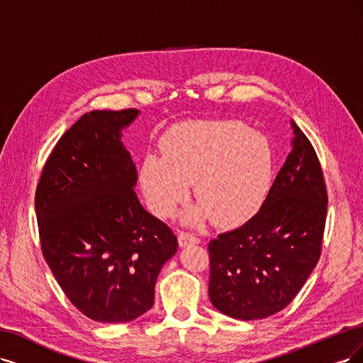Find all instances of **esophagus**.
<instances>
[{"mask_svg":"<svg viewBox=\"0 0 363 363\" xmlns=\"http://www.w3.org/2000/svg\"><path fill=\"white\" fill-rule=\"evenodd\" d=\"M178 242H179V247L184 248L186 245H191V244H199L200 239L197 236H194L193 233H189V232H181L179 236H178Z\"/></svg>","mask_w":363,"mask_h":363,"instance_id":"esophagus-1","label":"esophagus"}]
</instances>
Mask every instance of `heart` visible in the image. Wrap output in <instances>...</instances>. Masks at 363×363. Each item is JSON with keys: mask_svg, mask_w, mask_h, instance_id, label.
I'll return each mask as SVG.
<instances>
[{"mask_svg": "<svg viewBox=\"0 0 363 363\" xmlns=\"http://www.w3.org/2000/svg\"><path fill=\"white\" fill-rule=\"evenodd\" d=\"M163 155H146L139 179L146 202L158 217H169L190 194L199 205L184 221L235 225L252 217L263 203L272 174L266 139L239 121H186L161 139Z\"/></svg>", "mask_w": 363, "mask_h": 363, "instance_id": "b5f03b06", "label": "heart"}]
</instances>
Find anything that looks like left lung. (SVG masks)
<instances>
[{"instance_id":"1","label":"left lung","mask_w":363,"mask_h":363,"mask_svg":"<svg viewBox=\"0 0 363 363\" xmlns=\"http://www.w3.org/2000/svg\"><path fill=\"white\" fill-rule=\"evenodd\" d=\"M291 130V151L259 212L208 245L209 299L233 318H266L283 310L320 259L328 213L323 170L294 121Z\"/></svg>"}]
</instances>
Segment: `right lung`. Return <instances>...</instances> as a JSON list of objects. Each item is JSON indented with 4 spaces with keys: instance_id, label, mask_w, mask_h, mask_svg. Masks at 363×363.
<instances>
[{
    "instance_id": "obj_1",
    "label": "right lung",
    "mask_w": 363,
    "mask_h": 363,
    "mask_svg": "<svg viewBox=\"0 0 363 363\" xmlns=\"http://www.w3.org/2000/svg\"><path fill=\"white\" fill-rule=\"evenodd\" d=\"M138 109L92 111L53 147L35 190L40 245L65 296L86 317L125 323L154 305L157 277L178 250L134 193L121 140Z\"/></svg>"
}]
</instances>
